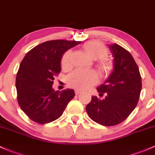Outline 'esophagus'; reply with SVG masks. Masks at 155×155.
<instances>
[{
	"label": "esophagus",
	"instance_id": "esophagus-1",
	"mask_svg": "<svg viewBox=\"0 0 155 155\" xmlns=\"http://www.w3.org/2000/svg\"><path fill=\"white\" fill-rule=\"evenodd\" d=\"M80 93H81V91H80V90H75V94H79Z\"/></svg>",
	"mask_w": 155,
	"mask_h": 155
}]
</instances>
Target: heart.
<instances>
[{
    "label": "heart",
    "mask_w": 155,
    "mask_h": 155,
    "mask_svg": "<svg viewBox=\"0 0 155 155\" xmlns=\"http://www.w3.org/2000/svg\"><path fill=\"white\" fill-rule=\"evenodd\" d=\"M86 54L92 60H99L97 68L101 75H109L113 69L112 63L106 58L109 54L106 46L98 41H88L83 45ZM71 51L68 50L61 58V67L66 69L70 67ZM97 74L93 71H73L67 77V83L71 87L78 89H86L94 86L97 82Z\"/></svg>",
    "instance_id": "heart-1"
}]
</instances>
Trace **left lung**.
I'll return each instance as SVG.
<instances>
[{"label":"left lung","mask_w":155,"mask_h":155,"mask_svg":"<svg viewBox=\"0 0 155 155\" xmlns=\"http://www.w3.org/2000/svg\"><path fill=\"white\" fill-rule=\"evenodd\" d=\"M113 56V71L106 81L98 86L101 100L96 96L86 106L89 117L103 126H115L125 120L139 101L142 89L139 68L130 53L120 45L109 46Z\"/></svg>","instance_id":"1"}]
</instances>
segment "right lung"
Segmentation results:
<instances>
[{
    "label": "right lung",
    "instance_id": "right-lung-1",
    "mask_svg": "<svg viewBox=\"0 0 155 155\" xmlns=\"http://www.w3.org/2000/svg\"><path fill=\"white\" fill-rule=\"evenodd\" d=\"M81 41L54 40L38 45L21 61L15 86L20 107L31 120L40 124L50 123L62 115L74 97L73 89L54 91V76L61 71L65 51Z\"/></svg>",
    "mask_w": 155,
    "mask_h": 155
}]
</instances>
